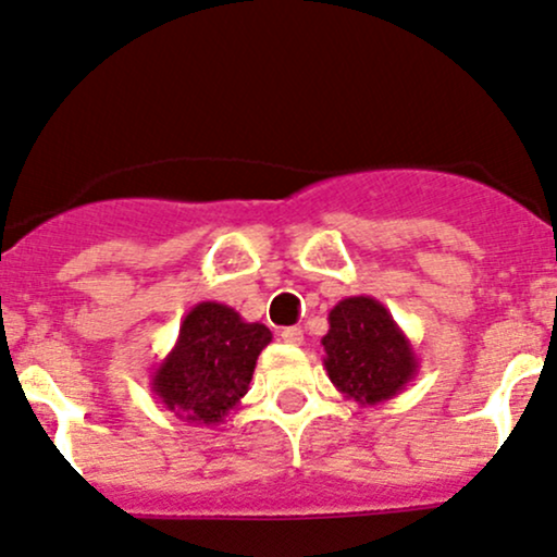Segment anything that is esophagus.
Segmentation results:
<instances>
[{
	"mask_svg": "<svg viewBox=\"0 0 557 557\" xmlns=\"http://www.w3.org/2000/svg\"><path fill=\"white\" fill-rule=\"evenodd\" d=\"M281 339H284L286 345H302L305 334L299 326H286V329H281Z\"/></svg>",
	"mask_w": 557,
	"mask_h": 557,
	"instance_id": "1",
	"label": "esophagus"
}]
</instances>
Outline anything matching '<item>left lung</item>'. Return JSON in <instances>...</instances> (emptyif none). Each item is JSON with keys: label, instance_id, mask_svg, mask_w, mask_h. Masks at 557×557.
<instances>
[{"label": "left lung", "instance_id": "left-lung-1", "mask_svg": "<svg viewBox=\"0 0 557 557\" xmlns=\"http://www.w3.org/2000/svg\"><path fill=\"white\" fill-rule=\"evenodd\" d=\"M321 345L331 384L358 405L397 397L418 373L413 345L376 297L336 302Z\"/></svg>", "mask_w": 557, "mask_h": 557}]
</instances>
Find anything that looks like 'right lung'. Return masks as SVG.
Instances as JSON below:
<instances>
[{
    "label": "right lung",
    "instance_id": "obj_1",
    "mask_svg": "<svg viewBox=\"0 0 557 557\" xmlns=\"http://www.w3.org/2000/svg\"><path fill=\"white\" fill-rule=\"evenodd\" d=\"M271 339V329L247 323L228 305H195L181 321L176 345L154 368V399L181 421L218 426L247 395Z\"/></svg>",
    "mask_w": 557,
    "mask_h": 557
}]
</instances>
